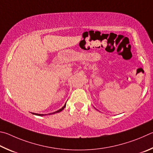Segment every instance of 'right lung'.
<instances>
[{"instance_id": "right-lung-1", "label": "right lung", "mask_w": 153, "mask_h": 153, "mask_svg": "<svg viewBox=\"0 0 153 153\" xmlns=\"http://www.w3.org/2000/svg\"><path fill=\"white\" fill-rule=\"evenodd\" d=\"M66 107V104L65 105H64L62 108L61 109H59V110H58V111H55V112H53V113H51L52 114H56V113H58V112H60L61 111H62L63 109H64V108H65ZM33 114H35V115H37V116H44V114H34V113H32ZM49 114V115L50 114ZM45 115H46V114H45Z\"/></svg>"}]
</instances>
